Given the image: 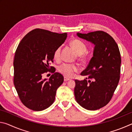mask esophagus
Returning <instances> with one entry per match:
<instances>
[{
  "mask_svg": "<svg viewBox=\"0 0 132 132\" xmlns=\"http://www.w3.org/2000/svg\"><path fill=\"white\" fill-rule=\"evenodd\" d=\"M69 80H70V79H69V78H67V77H64V81H69Z\"/></svg>",
  "mask_w": 132,
  "mask_h": 132,
  "instance_id": "esophagus-1",
  "label": "esophagus"
}]
</instances>
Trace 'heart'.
I'll return each instance as SVG.
<instances>
[{"label": "heart", "instance_id": "1", "mask_svg": "<svg viewBox=\"0 0 132 132\" xmlns=\"http://www.w3.org/2000/svg\"><path fill=\"white\" fill-rule=\"evenodd\" d=\"M71 45L78 55H82L86 52V45L79 39H73L71 42ZM61 50L62 47L61 46H58L55 50L53 53V56L56 60H59L61 58ZM78 70H79V67L75 64L64 63L58 67V70L59 72L63 75L64 76L68 77H72L75 71H77Z\"/></svg>", "mask_w": 132, "mask_h": 132}]
</instances>
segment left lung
Returning a JSON list of instances; mask_svg holds the SVG:
<instances>
[{
	"label": "left lung",
	"instance_id": "left-lung-1",
	"mask_svg": "<svg viewBox=\"0 0 132 132\" xmlns=\"http://www.w3.org/2000/svg\"><path fill=\"white\" fill-rule=\"evenodd\" d=\"M77 35L95 46L93 56L80 74L86 79L75 80V99L82 108L97 110L110 101L118 86L121 64L119 50L113 38L104 31L78 32Z\"/></svg>",
	"mask_w": 132,
	"mask_h": 132
}]
</instances>
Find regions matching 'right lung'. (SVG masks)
I'll use <instances>...</instances> for the list:
<instances>
[{
    "label": "right lung",
    "mask_w": 132,
    "mask_h": 132,
    "mask_svg": "<svg viewBox=\"0 0 132 132\" xmlns=\"http://www.w3.org/2000/svg\"><path fill=\"white\" fill-rule=\"evenodd\" d=\"M66 38V32L36 28L26 34L18 46L13 62L14 84L22 103L31 110H44L55 101L64 79L50 64L55 50ZM48 71L54 74L48 80L43 79L42 75Z\"/></svg>",
    "instance_id": "right-lung-1"
}]
</instances>
